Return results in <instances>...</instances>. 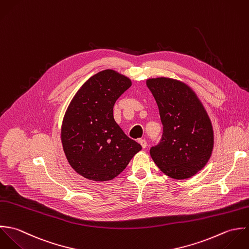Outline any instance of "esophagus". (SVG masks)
Instances as JSON below:
<instances>
[{"mask_svg": "<svg viewBox=\"0 0 249 249\" xmlns=\"http://www.w3.org/2000/svg\"><path fill=\"white\" fill-rule=\"evenodd\" d=\"M139 142H140V144L142 145V148H146V146H147V142H146V141H145V140H140V141H139Z\"/></svg>", "mask_w": 249, "mask_h": 249, "instance_id": "obj_1", "label": "esophagus"}]
</instances>
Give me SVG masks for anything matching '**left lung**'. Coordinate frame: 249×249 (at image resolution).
I'll list each match as a JSON object with an SVG mask.
<instances>
[{"instance_id":"obj_1","label":"left lung","mask_w":249,"mask_h":249,"mask_svg":"<svg viewBox=\"0 0 249 249\" xmlns=\"http://www.w3.org/2000/svg\"><path fill=\"white\" fill-rule=\"evenodd\" d=\"M146 86L163 126L160 142L150 149L154 162L173 179L195 176L213 148V130L203 104L187 84L175 79H147Z\"/></svg>"}]
</instances>
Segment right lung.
Masks as SVG:
<instances>
[{
    "label": "right lung",
    "mask_w": 249,
    "mask_h": 249,
    "mask_svg": "<svg viewBox=\"0 0 249 249\" xmlns=\"http://www.w3.org/2000/svg\"><path fill=\"white\" fill-rule=\"evenodd\" d=\"M132 86L111 69L90 77L71 100L61 124V143L71 167L96 182L114 179L142 150L113 118V106Z\"/></svg>",
    "instance_id": "1"
}]
</instances>
